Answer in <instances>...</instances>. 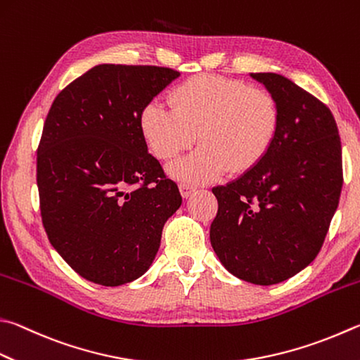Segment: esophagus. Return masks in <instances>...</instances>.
Wrapping results in <instances>:
<instances>
[{"mask_svg": "<svg viewBox=\"0 0 360 360\" xmlns=\"http://www.w3.org/2000/svg\"><path fill=\"white\" fill-rule=\"evenodd\" d=\"M195 191H197V187L193 184H188V182H181L179 184V192L182 195V198H188Z\"/></svg>", "mask_w": 360, "mask_h": 360, "instance_id": "34e87169", "label": "esophagus"}]
</instances>
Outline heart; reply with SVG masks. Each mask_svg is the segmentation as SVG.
<instances>
[{
    "label": "heart",
    "mask_w": 360,
    "mask_h": 360,
    "mask_svg": "<svg viewBox=\"0 0 360 360\" xmlns=\"http://www.w3.org/2000/svg\"><path fill=\"white\" fill-rule=\"evenodd\" d=\"M169 102L173 108L149 102L141 110L140 130L160 160L186 151L198 134L197 151L169 167L172 176L187 182L217 179L226 169L252 172L271 153L282 126L277 97L236 78L191 77L173 88Z\"/></svg>",
    "instance_id": "heart-1"
}]
</instances>
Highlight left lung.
Here are the masks:
<instances>
[{
    "label": "left lung",
    "instance_id": "left-lung-1",
    "mask_svg": "<svg viewBox=\"0 0 360 360\" xmlns=\"http://www.w3.org/2000/svg\"><path fill=\"white\" fill-rule=\"evenodd\" d=\"M277 97L282 126L252 172L212 188L219 211L211 244L244 282L276 285L316 258L343 186L342 143L334 115L278 74H250Z\"/></svg>",
    "mask_w": 360,
    "mask_h": 360
}]
</instances>
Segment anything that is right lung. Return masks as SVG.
<instances>
[{
	"label": "right lung",
	"instance_id": "1",
	"mask_svg": "<svg viewBox=\"0 0 360 360\" xmlns=\"http://www.w3.org/2000/svg\"><path fill=\"white\" fill-rule=\"evenodd\" d=\"M178 77L169 68L101 64L51 103L37 146L42 225L89 282L120 286L143 276L181 206L140 130L141 110Z\"/></svg>",
	"mask_w": 360,
	"mask_h": 360
}]
</instances>
